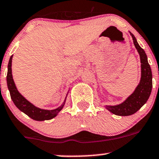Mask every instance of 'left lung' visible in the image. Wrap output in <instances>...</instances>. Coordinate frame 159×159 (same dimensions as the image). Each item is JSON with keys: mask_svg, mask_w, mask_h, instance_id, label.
Instances as JSON below:
<instances>
[{"mask_svg": "<svg viewBox=\"0 0 159 159\" xmlns=\"http://www.w3.org/2000/svg\"><path fill=\"white\" fill-rule=\"evenodd\" d=\"M134 44L139 52L141 61V80L134 93L120 105L106 106L109 111L118 116H129L136 113L147 102L152 88V75L148 63L147 56L144 50L139 45L135 36L130 32Z\"/></svg>", "mask_w": 159, "mask_h": 159, "instance_id": "obj_1", "label": "left lung"}]
</instances>
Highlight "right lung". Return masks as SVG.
<instances>
[{"label": "right lung", "mask_w": 159, "mask_h": 159, "mask_svg": "<svg viewBox=\"0 0 159 159\" xmlns=\"http://www.w3.org/2000/svg\"><path fill=\"white\" fill-rule=\"evenodd\" d=\"M12 57L13 55L11 56L10 58L9 63H8V70L7 75V83L8 89L10 91L11 94V97L13 100V103L15 104L16 107L20 109L21 111L25 113L29 117H31L32 119L35 120L42 121L45 120H50L52 119L53 117H55L57 114L61 111V109L64 107L65 101L63 103L61 106H60L57 108L54 109V110H44V109L39 108V107H35V105L30 103L29 101H27L23 95H21L18 92L17 89L15 86L14 81L13 80V76H12Z\"/></svg>", "instance_id": "obj_1"}]
</instances>
